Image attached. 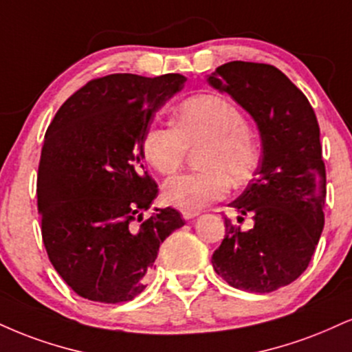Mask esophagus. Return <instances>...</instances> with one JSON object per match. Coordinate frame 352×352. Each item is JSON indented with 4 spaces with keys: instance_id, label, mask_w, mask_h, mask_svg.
<instances>
[{
    "instance_id": "esophagus-1",
    "label": "esophagus",
    "mask_w": 352,
    "mask_h": 352,
    "mask_svg": "<svg viewBox=\"0 0 352 352\" xmlns=\"http://www.w3.org/2000/svg\"><path fill=\"white\" fill-rule=\"evenodd\" d=\"M182 217H184V219H193L195 217H198V213H197V211L184 210V211H182Z\"/></svg>"
}]
</instances>
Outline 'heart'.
Masks as SVG:
<instances>
[{
	"label": "heart",
	"instance_id": "heart-1",
	"mask_svg": "<svg viewBox=\"0 0 352 352\" xmlns=\"http://www.w3.org/2000/svg\"><path fill=\"white\" fill-rule=\"evenodd\" d=\"M201 145L198 164L203 170L165 182L162 197L168 205L198 211L223 200L230 184L244 187L257 172L261 151L248 118L223 96L198 95L185 100L173 116V126L152 122L142 135L144 159L162 175L179 170L188 149Z\"/></svg>",
	"mask_w": 352,
	"mask_h": 352
}]
</instances>
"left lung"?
I'll list each match as a JSON object with an SVG mask.
<instances>
[{
    "label": "left lung",
    "instance_id": "8db88e82",
    "mask_svg": "<svg viewBox=\"0 0 352 352\" xmlns=\"http://www.w3.org/2000/svg\"><path fill=\"white\" fill-rule=\"evenodd\" d=\"M208 82L251 113L262 139L256 177L231 203L251 214L254 226L241 231L224 218V239L211 264L234 289L269 294L305 272L324 226L318 120L303 91L269 63L228 62Z\"/></svg>",
    "mask_w": 352,
    "mask_h": 352
}]
</instances>
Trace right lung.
Here are the masks:
<instances>
[{"label": "right lung", "instance_id": "add662e5", "mask_svg": "<svg viewBox=\"0 0 352 352\" xmlns=\"http://www.w3.org/2000/svg\"><path fill=\"white\" fill-rule=\"evenodd\" d=\"M185 80L180 74L93 78L45 131L37 170L42 241L80 297L101 303L138 297L160 244L185 224L170 206L144 218L159 188L142 165L144 131Z\"/></svg>", "mask_w": 352, "mask_h": 352}]
</instances>
